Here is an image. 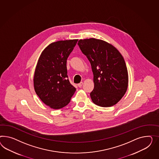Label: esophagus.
Instances as JSON below:
<instances>
[{"instance_id": "34e87169", "label": "esophagus", "mask_w": 159, "mask_h": 159, "mask_svg": "<svg viewBox=\"0 0 159 159\" xmlns=\"http://www.w3.org/2000/svg\"><path fill=\"white\" fill-rule=\"evenodd\" d=\"M83 82H80V83H79L78 84H77V86L79 87H82V85H83Z\"/></svg>"}]
</instances>
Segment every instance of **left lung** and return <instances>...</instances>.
<instances>
[{
    "mask_svg": "<svg viewBox=\"0 0 159 159\" xmlns=\"http://www.w3.org/2000/svg\"><path fill=\"white\" fill-rule=\"evenodd\" d=\"M77 44L90 62L94 75L92 101L102 107L115 105L125 94L129 85L123 56L116 47L101 39H80Z\"/></svg>",
    "mask_w": 159,
    "mask_h": 159,
    "instance_id": "left-lung-1",
    "label": "left lung"
}]
</instances>
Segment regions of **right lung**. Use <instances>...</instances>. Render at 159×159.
<instances>
[{"label": "right lung", "mask_w": 159, "mask_h": 159, "mask_svg": "<svg viewBox=\"0 0 159 159\" xmlns=\"http://www.w3.org/2000/svg\"><path fill=\"white\" fill-rule=\"evenodd\" d=\"M78 39L50 43L42 52L34 70V86L43 103L54 109L66 106L76 88L69 82L66 60Z\"/></svg>", "instance_id": "add662e5"}]
</instances>
